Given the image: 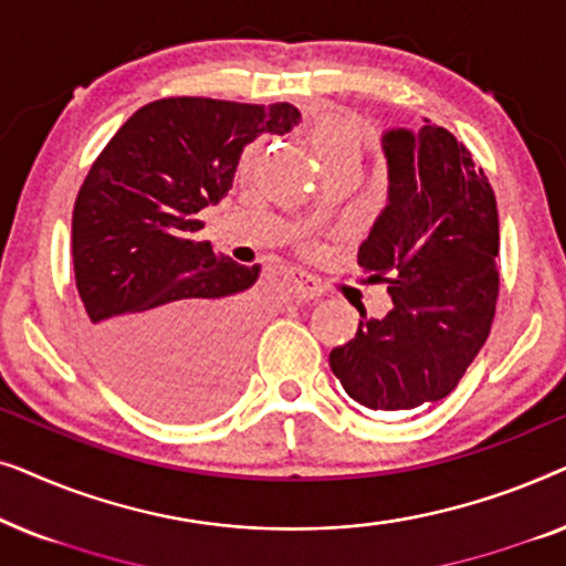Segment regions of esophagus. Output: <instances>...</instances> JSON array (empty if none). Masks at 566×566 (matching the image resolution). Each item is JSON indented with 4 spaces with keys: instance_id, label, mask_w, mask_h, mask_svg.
Returning a JSON list of instances; mask_svg holds the SVG:
<instances>
[{
    "instance_id": "1",
    "label": "esophagus",
    "mask_w": 566,
    "mask_h": 566,
    "mask_svg": "<svg viewBox=\"0 0 566 566\" xmlns=\"http://www.w3.org/2000/svg\"><path fill=\"white\" fill-rule=\"evenodd\" d=\"M291 291H293V296L301 298V301H312V298L322 296L324 285L316 281V277L296 270V273H291Z\"/></svg>"
}]
</instances>
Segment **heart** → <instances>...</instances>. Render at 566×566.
Returning a JSON list of instances; mask_svg holds the SVG:
<instances>
[{"label": "heart", "instance_id": "b5f03b06", "mask_svg": "<svg viewBox=\"0 0 566 566\" xmlns=\"http://www.w3.org/2000/svg\"><path fill=\"white\" fill-rule=\"evenodd\" d=\"M308 149L314 151L324 172H358L366 154V128L355 115L322 113L306 130Z\"/></svg>", "mask_w": 566, "mask_h": 566}]
</instances>
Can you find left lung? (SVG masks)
Instances as JSON below:
<instances>
[{"label":"left lung","instance_id":"obj_1","mask_svg":"<svg viewBox=\"0 0 566 566\" xmlns=\"http://www.w3.org/2000/svg\"><path fill=\"white\" fill-rule=\"evenodd\" d=\"M389 198L358 250L368 281L386 283L389 314L329 353L347 397L374 412H407L448 397L494 319L500 223L482 167L451 130L381 136Z\"/></svg>","mask_w":566,"mask_h":566}]
</instances>
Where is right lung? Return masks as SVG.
<instances>
[{"label":"right lung","instance_id":"add662e5","mask_svg":"<svg viewBox=\"0 0 566 566\" xmlns=\"http://www.w3.org/2000/svg\"><path fill=\"white\" fill-rule=\"evenodd\" d=\"M289 103L167 97L111 138L76 196L72 258L87 335L118 389L154 415L219 412L242 381L260 268L196 242L244 146L289 134Z\"/></svg>","mask_w":566,"mask_h":566}]
</instances>
